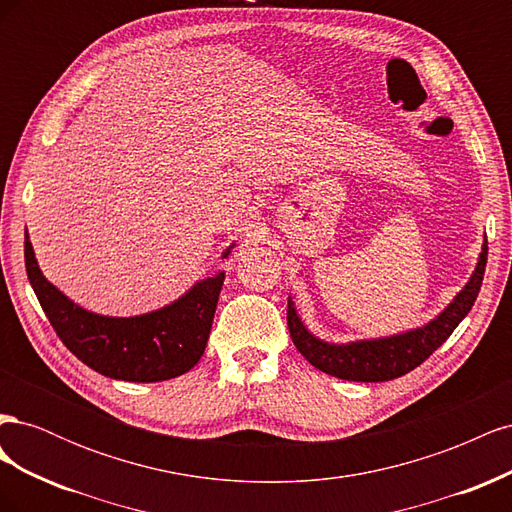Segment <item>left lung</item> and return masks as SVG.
<instances>
[{
    "label": "left lung",
    "mask_w": 512,
    "mask_h": 512,
    "mask_svg": "<svg viewBox=\"0 0 512 512\" xmlns=\"http://www.w3.org/2000/svg\"><path fill=\"white\" fill-rule=\"evenodd\" d=\"M485 265L487 239L470 282L448 303L444 312L427 322L425 327L391 337L361 339V342L350 344H329L305 329L292 299H288L290 337L305 359L329 376L354 382H384L399 378L429 359L433 350H438L457 329V324L468 316L478 297L480 284H483Z\"/></svg>",
    "instance_id": "obj_1"
}]
</instances>
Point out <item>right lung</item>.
Wrapping results in <instances>:
<instances>
[{"instance_id":"add662e5","label":"right lung","mask_w":512,"mask_h":512,"mask_svg":"<svg viewBox=\"0 0 512 512\" xmlns=\"http://www.w3.org/2000/svg\"><path fill=\"white\" fill-rule=\"evenodd\" d=\"M25 267L29 284L64 346L98 374L126 382H162L190 371L207 348L224 284L220 271L156 312L113 318L87 312L46 280L27 235Z\"/></svg>"}]
</instances>
